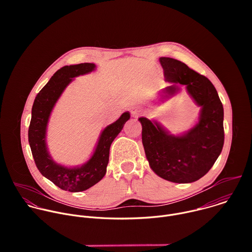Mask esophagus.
<instances>
[{
  "label": "esophagus",
  "instance_id": "34e87169",
  "mask_svg": "<svg viewBox=\"0 0 252 252\" xmlns=\"http://www.w3.org/2000/svg\"><path fill=\"white\" fill-rule=\"evenodd\" d=\"M130 113H131L132 117L137 118L138 116H140L142 114V109H141V107H139V106H135V107H132Z\"/></svg>",
  "mask_w": 252,
  "mask_h": 252
}]
</instances>
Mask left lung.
Returning <instances> with one entry per match:
<instances>
[{"instance_id":"1","label":"left lung","mask_w":252,"mask_h":252,"mask_svg":"<svg viewBox=\"0 0 252 252\" xmlns=\"http://www.w3.org/2000/svg\"><path fill=\"white\" fill-rule=\"evenodd\" d=\"M159 63L165 81L163 98L186 86L197 105L201 106L198 123L183 135L169 134L158 122L139 118L141 138L151 168L161 178L177 184L198 181L212 167L224 143L223 106L211 82L185 63L161 57Z\"/></svg>"}]
</instances>
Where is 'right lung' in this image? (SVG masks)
I'll return each mask as SVG.
<instances>
[{
	"label": "right lung",
	"instance_id": "1",
	"mask_svg": "<svg viewBox=\"0 0 252 252\" xmlns=\"http://www.w3.org/2000/svg\"><path fill=\"white\" fill-rule=\"evenodd\" d=\"M94 67L95 64L90 63L63 66L56 71L48 84L40 91L32 107L29 143L34 163L40 172L54 185L70 192L84 191L97 184L104 176L109 163L112 142L130 118L128 112L124 113L117 122L107 126L101 131L94 155L84 165L67 167L53 160L46 143V131L50 115L62 93L73 81V78L91 73Z\"/></svg>",
	"mask_w": 252,
	"mask_h": 252
}]
</instances>
